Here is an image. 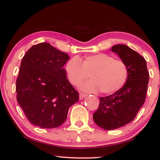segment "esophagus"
<instances>
[{
  "instance_id": "34e87169",
  "label": "esophagus",
  "mask_w": 160,
  "mask_h": 160,
  "mask_svg": "<svg viewBox=\"0 0 160 160\" xmlns=\"http://www.w3.org/2000/svg\"><path fill=\"white\" fill-rule=\"evenodd\" d=\"M87 96V94H86V93H80V99H82L83 98H85Z\"/></svg>"
}]
</instances>
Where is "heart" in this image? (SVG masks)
Here are the masks:
<instances>
[{"label": "heart", "mask_w": 160, "mask_h": 160, "mask_svg": "<svg viewBox=\"0 0 160 160\" xmlns=\"http://www.w3.org/2000/svg\"><path fill=\"white\" fill-rule=\"evenodd\" d=\"M66 72L73 86H79L90 76L92 80L82 85L83 90L88 92L101 91L105 94H112L124 86L129 70L123 60L99 53L85 56L80 60L78 57L71 58L66 65Z\"/></svg>", "instance_id": "b5f03b06"}]
</instances>
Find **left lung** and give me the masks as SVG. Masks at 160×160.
Returning a JSON list of instances; mask_svg holds the SVG:
<instances>
[{
  "label": "left lung",
  "mask_w": 160,
  "mask_h": 160,
  "mask_svg": "<svg viewBox=\"0 0 160 160\" xmlns=\"http://www.w3.org/2000/svg\"><path fill=\"white\" fill-rule=\"evenodd\" d=\"M111 50L126 62L129 74L122 88L113 94L99 97L93 119L105 130L120 128L135 119L146 101L149 80L146 61L142 55L124 44L112 46Z\"/></svg>",
  "instance_id": "1"
}]
</instances>
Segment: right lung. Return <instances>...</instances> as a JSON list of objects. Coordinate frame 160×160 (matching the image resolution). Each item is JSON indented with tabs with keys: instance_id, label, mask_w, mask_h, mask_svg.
I'll return each mask as SVG.
<instances>
[{
	"instance_id": "add662e5",
	"label": "right lung",
	"mask_w": 160,
	"mask_h": 160,
	"mask_svg": "<svg viewBox=\"0 0 160 160\" xmlns=\"http://www.w3.org/2000/svg\"><path fill=\"white\" fill-rule=\"evenodd\" d=\"M69 57L50 44L32 46L21 61L16 81L17 100L30 122L40 128H56L64 123L79 93L63 67Z\"/></svg>"
}]
</instances>
